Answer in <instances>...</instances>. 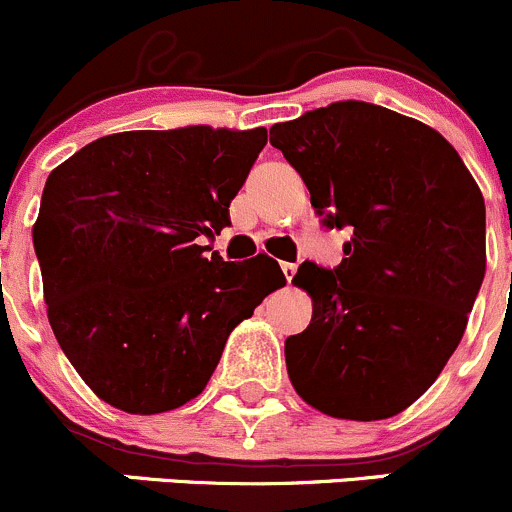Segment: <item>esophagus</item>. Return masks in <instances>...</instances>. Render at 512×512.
<instances>
[{
  "label": "esophagus",
  "mask_w": 512,
  "mask_h": 512,
  "mask_svg": "<svg viewBox=\"0 0 512 512\" xmlns=\"http://www.w3.org/2000/svg\"><path fill=\"white\" fill-rule=\"evenodd\" d=\"M282 272H285L287 282H292L294 272H297V265H292V262H282Z\"/></svg>",
  "instance_id": "1"
}]
</instances>
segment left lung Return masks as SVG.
<instances>
[{
  "mask_svg": "<svg viewBox=\"0 0 512 512\" xmlns=\"http://www.w3.org/2000/svg\"><path fill=\"white\" fill-rule=\"evenodd\" d=\"M327 227L337 270L302 262L312 322L285 342L294 391L322 414L409 409L456 352L485 275V203L456 148L416 118L339 101L270 128Z\"/></svg>",
  "mask_w": 512,
  "mask_h": 512,
  "instance_id": "obj_1",
  "label": "left lung"
}]
</instances>
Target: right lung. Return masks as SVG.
<instances>
[{
	"instance_id": "right-lung-1",
	"label": "right lung",
	"mask_w": 512,
	"mask_h": 512,
	"mask_svg": "<svg viewBox=\"0 0 512 512\" xmlns=\"http://www.w3.org/2000/svg\"><path fill=\"white\" fill-rule=\"evenodd\" d=\"M267 143L265 128L103 136L46 178L34 250L49 324L106 404L163 414L205 389L227 337L285 285L257 255H205Z\"/></svg>"
}]
</instances>
